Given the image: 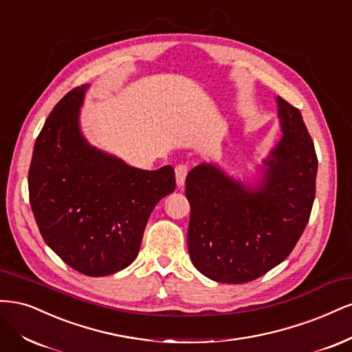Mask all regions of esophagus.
Returning a JSON list of instances; mask_svg holds the SVG:
<instances>
[{
    "instance_id": "1",
    "label": "esophagus",
    "mask_w": 352,
    "mask_h": 352,
    "mask_svg": "<svg viewBox=\"0 0 352 352\" xmlns=\"http://www.w3.org/2000/svg\"><path fill=\"white\" fill-rule=\"evenodd\" d=\"M188 174V166L186 164H179L175 166V178H177V186L183 187L186 177Z\"/></svg>"
}]
</instances>
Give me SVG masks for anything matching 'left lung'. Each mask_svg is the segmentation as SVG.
<instances>
[{"mask_svg": "<svg viewBox=\"0 0 352 352\" xmlns=\"http://www.w3.org/2000/svg\"><path fill=\"white\" fill-rule=\"evenodd\" d=\"M283 138L257 190L201 164L186 178L187 244L195 267L212 280L244 283L285 260L310 219L317 155L298 108L278 96Z\"/></svg>", "mask_w": 352, "mask_h": 352, "instance_id": "obj_1", "label": "left lung"}]
</instances>
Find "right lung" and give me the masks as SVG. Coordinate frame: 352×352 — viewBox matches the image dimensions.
Wrapping results in <instances>:
<instances>
[{"label": "right lung", "mask_w": 352, "mask_h": 352, "mask_svg": "<svg viewBox=\"0 0 352 352\" xmlns=\"http://www.w3.org/2000/svg\"><path fill=\"white\" fill-rule=\"evenodd\" d=\"M87 86L54 107L36 138L29 200L41 235L64 263L105 276L138 257L153 208L175 190L173 166L142 171L89 146L78 130Z\"/></svg>", "instance_id": "obj_1"}]
</instances>
